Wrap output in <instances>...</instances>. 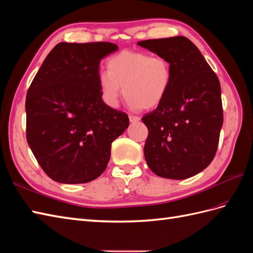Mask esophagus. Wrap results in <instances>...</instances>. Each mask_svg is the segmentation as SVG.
<instances>
[{
  "mask_svg": "<svg viewBox=\"0 0 253 253\" xmlns=\"http://www.w3.org/2000/svg\"><path fill=\"white\" fill-rule=\"evenodd\" d=\"M128 119H130V122H132V123H134V122H137V121H139V120H140L139 117H137V116H133V115H130V116H128Z\"/></svg>",
  "mask_w": 253,
  "mask_h": 253,
  "instance_id": "1",
  "label": "esophagus"
}]
</instances>
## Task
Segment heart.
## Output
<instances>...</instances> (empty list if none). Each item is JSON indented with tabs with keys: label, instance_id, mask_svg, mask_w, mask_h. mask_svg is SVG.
<instances>
[{
	"label": "heart",
	"instance_id": "heart-1",
	"mask_svg": "<svg viewBox=\"0 0 253 253\" xmlns=\"http://www.w3.org/2000/svg\"><path fill=\"white\" fill-rule=\"evenodd\" d=\"M98 75L103 101L117 107L123 93L133 108H155L168 95L173 79L169 61L141 51H122L107 61Z\"/></svg>",
	"mask_w": 253,
	"mask_h": 253
}]
</instances>
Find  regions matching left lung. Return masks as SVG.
<instances>
[{
  "label": "left lung",
  "instance_id": "8db88e82",
  "mask_svg": "<svg viewBox=\"0 0 253 253\" xmlns=\"http://www.w3.org/2000/svg\"><path fill=\"white\" fill-rule=\"evenodd\" d=\"M137 44L168 59L173 79L162 103L141 120L148 127L146 162L156 175L186 179L214 158L223 125L219 79L199 48L184 36Z\"/></svg>",
  "mask_w": 253,
  "mask_h": 253
}]
</instances>
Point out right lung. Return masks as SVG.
<instances>
[{"label":"right lung","mask_w":253,"mask_h":253,"mask_svg":"<svg viewBox=\"0 0 253 253\" xmlns=\"http://www.w3.org/2000/svg\"><path fill=\"white\" fill-rule=\"evenodd\" d=\"M113 42H59L27 93V140L47 176L61 183L96 179L110 146L128 126L126 113L106 105L98 87L101 60Z\"/></svg>","instance_id":"1"}]
</instances>
